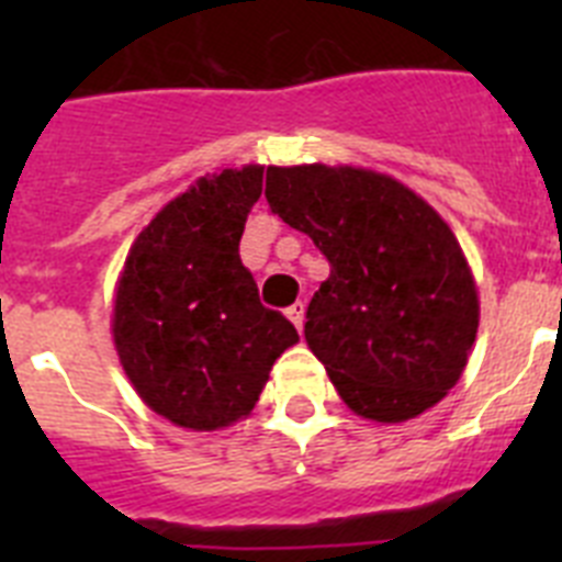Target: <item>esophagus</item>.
Segmentation results:
<instances>
[{
    "instance_id": "1",
    "label": "esophagus",
    "mask_w": 562,
    "mask_h": 562,
    "mask_svg": "<svg viewBox=\"0 0 562 562\" xmlns=\"http://www.w3.org/2000/svg\"><path fill=\"white\" fill-rule=\"evenodd\" d=\"M304 310H306L304 301H297V304H292L290 310H286V317H290L292 324H295L297 331L304 329Z\"/></svg>"
}]
</instances>
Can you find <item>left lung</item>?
Segmentation results:
<instances>
[{"mask_svg": "<svg viewBox=\"0 0 562 562\" xmlns=\"http://www.w3.org/2000/svg\"><path fill=\"white\" fill-rule=\"evenodd\" d=\"M267 202L331 272L304 335L357 416L405 422L459 382L479 292L448 222L411 188L355 166H270Z\"/></svg>", "mask_w": 562, "mask_h": 562, "instance_id": "obj_1", "label": "left lung"}]
</instances>
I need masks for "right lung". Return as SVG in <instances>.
<instances>
[{
  "instance_id": "add662e5",
  "label": "right lung",
  "mask_w": 562,
  "mask_h": 562,
  "mask_svg": "<svg viewBox=\"0 0 562 562\" xmlns=\"http://www.w3.org/2000/svg\"><path fill=\"white\" fill-rule=\"evenodd\" d=\"M265 168H225L168 202L137 238L114 292L121 366L154 414L220 430L256 408L295 326L258 301L238 258Z\"/></svg>"
}]
</instances>
